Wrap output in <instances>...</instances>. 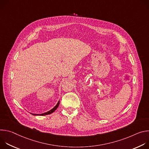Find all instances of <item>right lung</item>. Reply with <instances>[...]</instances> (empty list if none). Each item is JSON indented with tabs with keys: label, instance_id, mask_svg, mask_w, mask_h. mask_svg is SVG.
<instances>
[{
	"label": "right lung",
	"instance_id": "add662e5",
	"mask_svg": "<svg viewBox=\"0 0 149 149\" xmlns=\"http://www.w3.org/2000/svg\"><path fill=\"white\" fill-rule=\"evenodd\" d=\"M59 105V101L58 102V103L56 104V105L55 106V107H54L52 109H51V110H49V111H47V112H46V113H42V114H33V113H31V114H32V115H34V116H45V115L50 114L52 113L53 112H54V111L56 110V109L58 107Z\"/></svg>",
	"mask_w": 149,
	"mask_h": 149
}]
</instances>
